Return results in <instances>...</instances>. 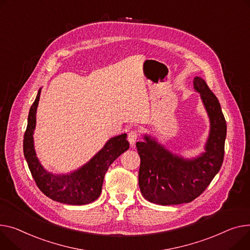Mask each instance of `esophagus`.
<instances>
[{"instance_id":"obj_1","label":"esophagus","mask_w":250,"mask_h":250,"mask_svg":"<svg viewBox=\"0 0 250 250\" xmlns=\"http://www.w3.org/2000/svg\"><path fill=\"white\" fill-rule=\"evenodd\" d=\"M139 137H140V131H139V129H137V128L131 129V130L128 132V135H127V141L129 142L130 145L134 146V145L136 144V141L139 139Z\"/></svg>"}]
</instances>
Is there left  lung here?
<instances>
[{
    "label": "left lung",
    "mask_w": 250,
    "mask_h": 250,
    "mask_svg": "<svg viewBox=\"0 0 250 250\" xmlns=\"http://www.w3.org/2000/svg\"><path fill=\"white\" fill-rule=\"evenodd\" d=\"M194 88L200 93L210 120L205 152L192 160L169 152L155 139L145 136L136 144L141 158L139 186L147 201L159 205L189 203L200 196L221 168L224 159L226 121L217 97L201 77Z\"/></svg>",
    "instance_id": "8db88e82"
}]
</instances>
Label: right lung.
<instances>
[{"mask_svg": "<svg viewBox=\"0 0 250 250\" xmlns=\"http://www.w3.org/2000/svg\"><path fill=\"white\" fill-rule=\"evenodd\" d=\"M41 88L33 103L24 135L23 149L28 167L36 185L47 197L54 201L69 205H84L93 202L102 193L104 175L113 163L129 147L126 134L111 138L88 163L67 175H54L46 171L40 164L35 149L33 134L36 126V111Z\"/></svg>", "mask_w": 250, "mask_h": 250, "instance_id": "obj_1", "label": "right lung"}]
</instances>
